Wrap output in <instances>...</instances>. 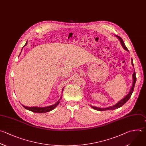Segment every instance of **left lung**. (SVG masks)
<instances>
[{
	"mask_svg": "<svg viewBox=\"0 0 146 146\" xmlns=\"http://www.w3.org/2000/svg\"><path fill=\"white\" fill-rule=\"evenodd\" d=\"M117 37V38L120 40V42L121 43V44L122 45V47L124 48V49L128 52V49L127 48V47H126V46L124 44V42H123V40L122 39V38L118 36V35H115ZM131 63H132V66H133V60L131 58ZM132 78H133V82H132V85L130 89V90L129 92V93L127 94V96L125 97V98H124L122 100H121L120 101H119L117 103H116L115 105L112 106V107H107V108H99V107H93V106H90L93 109L95 110H97V111H107V110H115V109H117V108H119L120 107H121L123 105H124L129 99V98H131V96L132 95V93H133V89H134V86H135V82H136V73H135V72H133V74H132Z\"/></svg>",
	"mask_w": 146,
	"mask_h": 146,
	"instance_id": "1",
	"label": "left lung"
}]
</instances>
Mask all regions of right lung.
<instances>
[{
	"label": "right lung",
	"mask_w": 146,
	"mask_h": 146,
	"mask_svg": "<svg viewBox=\"0 0 146 146\" xmlns=\"http://www.w3.org/2000/svg\"><path fill=\"white\" fill-rule=\"evenodd\" d=\"M27 44V41L26 42V44H25V46H26V44ZM20 53V54H21ZM19 54V55H20ZM63 90H64V88H62V92H63ZM61 98H62V96L60 98V100L56 103H55L53 105H52V106H47V107H26L25 106H23L22 105L25 109L29 110V111H30L33 112H35V113H46V112H48L49 111H52L53 110H54L60 103V100H61Z\"/></svg>",
	"instance_id": "obj_1"
}]
</instances>
